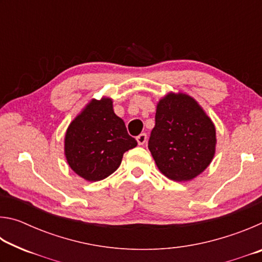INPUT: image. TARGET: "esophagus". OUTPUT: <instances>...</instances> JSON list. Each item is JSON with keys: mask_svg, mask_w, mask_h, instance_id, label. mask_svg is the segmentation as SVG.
Here are the masks:
<instances>
[{"mask_svg": "<svg viewBox=\"0 0 262 262\" xmlns=\"http://www.w3.org/2000/svg\"><path fill=\"white\" fill-rule=\"evenodd\" d=\"M147 140H148V136H147V134H145V133H142V134H140L139 136L136 137L137 143H139L140 145H143L145 142H147Z\"/></svg>", "mask_w": 262, "mask_h": 262, "instance_id": "obj_1", "label": "esophagus"}]
</instances>
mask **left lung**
Masks as SVG:
<instances>
[{"label":"left lung","instance_id":"left-lung-1","mask_svg":"<svg viewBox=\"0 0 262 262\" xmlns=\"http://www.w3.org/2000/svg\"><path fill=\"white\" fill-rule=\"evenodd\" d=\"M148 148L158 170L174 181H188L209 166L216 129L193 97L170 92L158 101Z\"/></svg>","mask_w":262,"mask_h":262}]
</instances>
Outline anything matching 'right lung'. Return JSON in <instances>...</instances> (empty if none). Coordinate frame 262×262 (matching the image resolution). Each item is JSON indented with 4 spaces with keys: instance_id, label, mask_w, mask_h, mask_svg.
<instances>
[{
    "instance_id": "add662e5",
    "label": "right lung",
    "mask_w": 262,
    "mask_h": 262,
    "mask_svg": "<svg viewBox=\"0 0 262 262\" xmlns=\"http://www.w3.org/2000/svg\"><path fill=\"white\" fill-rule=\"evenodd\" d=\"M137 142L113 111V101L92 99L70 122L64 136V155L75 173L88 181L107 178L120 166L123 154Z\"/></svg>"
}]
</instances>
